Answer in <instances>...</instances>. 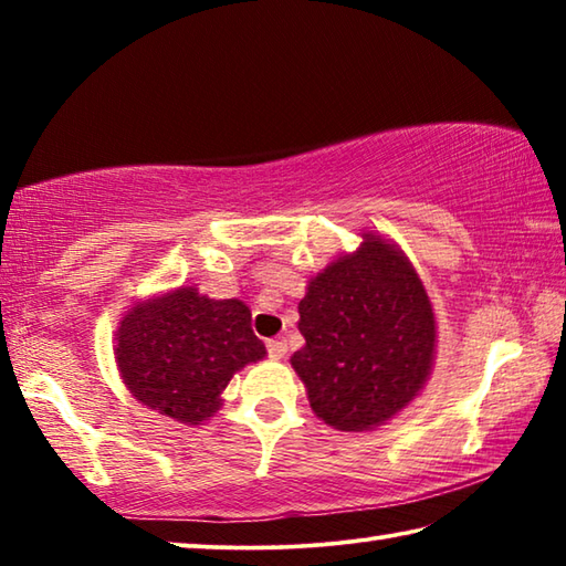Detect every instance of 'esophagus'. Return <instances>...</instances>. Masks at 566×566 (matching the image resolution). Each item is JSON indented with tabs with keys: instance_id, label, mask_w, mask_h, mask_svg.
Here are the masks:
<instances>
[{
	"instance_id": "34e87169",
	"label": "esophagus",
	"mask_w": 566,
	"mask_h": 566,
	"mask_svg": "<svg viewBox=\"0 0 566 566\" xmlns=\"http://www.w3.org/2000/svg\"><path fill=\"white\" fill-rule=\"evenodd\" d=\"M266 352H270L272 359H282L284 354H286V342H284V337H276V339L266 342Z\"/></svg>"
}]
</instances>
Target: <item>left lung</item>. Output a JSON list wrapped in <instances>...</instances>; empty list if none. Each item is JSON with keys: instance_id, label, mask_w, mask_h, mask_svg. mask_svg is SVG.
<instances>
[{"instance_id": "8db88e82", "label": "left lung", "mask_w": 566, "mask_h": 566, "mask_svg": "<svg viewBox=\"0 0 566 566\" xmlns=\"http://www.w3.org/2000/svg\"><path fill=\"white\" fill-rule=\"evenodd\" d=\"M357 252L312 276L292 367L324 424L364 432L399 415L432 375L437 327L424 284L397 244L364 232Z\"/></svg>"}]
</instances>
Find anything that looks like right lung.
<instances>
[{"instance_id":"add662e5","label":"right lung","mask_w":566,"mask_h":566,"mask_svg":"<svg viewBox=\"0 0 566 566\" xmlns=\"http://www.w3.org/2000/svg\"><path fill=\"white\" fill-rule=\"evenodd\" d=\"M264 354L249 306L209 300L197 286L134 304L119 322L114 347L132 397L181 424L212 417L234 371Z\"/></svg>"}]
</instances>
